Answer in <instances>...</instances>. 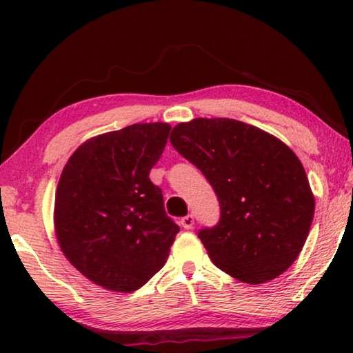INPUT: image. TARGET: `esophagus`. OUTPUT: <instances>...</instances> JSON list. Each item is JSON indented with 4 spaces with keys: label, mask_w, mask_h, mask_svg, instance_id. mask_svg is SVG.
Returning <instances> with one entry per match:
<instances>
[{
    "label": "esophagus",
    "mask_w": 353,
    "mask_h": 353,
    "mask_svg": "<svg viewBox=\"0 0 353 353\" xmlns=\"http://www.w3.org/2000/svg\"><path fill=\"white\" fill-rule=\"evenodd\" d=\"M181 226L185 230H191L192 226H194V215H186V216H183L181 219Z\"/></svg>",
    "instance_id": "esophagus-1"
}]
</instances>
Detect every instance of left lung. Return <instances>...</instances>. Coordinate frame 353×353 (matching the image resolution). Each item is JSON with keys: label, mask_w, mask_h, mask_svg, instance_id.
I'll return each mask as SVG.
<instances>
[{"label": "left lung", "mask_w": 353, "mask_h": 353, "mask_svg": "<svg viewBox=\"0 0 353 353\" xmlns=\"http://www.w3.org/2000/svg\"><path fill=\"white\" fill-rule=\"evenodd\" d=\"M170 143L204 173L219 197V223L197 233L215 267L248 284L286 272L315 214L296 154L273 134L233 119L178 123Z\"/></svg>", "instance_id": "obj_1"}]
</instances>
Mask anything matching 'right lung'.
Masks as SVG:
<instances>
[{
  "label": "right lung",
  "mask_w": 353,
  "mask_h": 353,
  "mask_svg": "<svg viewBox=\"0 0 353 353\" xmlns=\"http://www.w3.org/2000/svg\"><path fill=\"white\" fill-rule=\"evenodd\" d=\"M170 125L134 123L81 144L62 170L54 226L62 252L109 291L133 292L168 259L180 231L149 180Z\"/></svg>",
  "instance_id": "right-lung-1"
}]
</instances>
